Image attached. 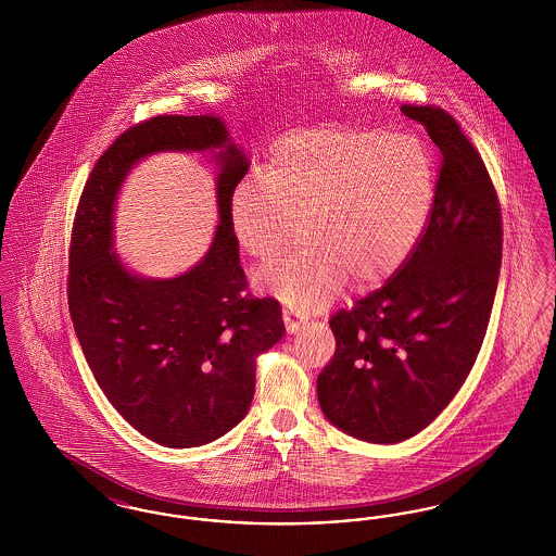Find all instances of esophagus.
Instances as JSON below:
<instances>
[{"label": "esophagus", "instance_id": "1", "mask_svg": "<svg viewBox=\"0 0 556 556\" xmlns=\"http://www.w3.org/2000/svg\"><path fill=\"white\" fill-rule=\"evenodd\" d=\"M283 320H286V329H288V333H298L302 327H304V323L302 320H298V318H293L291 315V311H283Z\"/></svg>", "mask_w": 556, "mask_h": 556}]
</instances>
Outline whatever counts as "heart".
<instances>
[{"mask_svg":"<svg viewBox=\"0 0 556 556\" xmlns=\"http://www.w3.org/2000/svg\"><path fill=\"white\" fill-rule=\"evenodd\" d=\"M435 162L424 141L379 129H313L277 141L265 179H241L229 223L254 258L279 254L300 231L308 243L258 268L256 286L298 311L344 288L388 281L424 236L435 202Z\"/></svg>","mask_w":556,"mask_h":556,"instance_id":"heart-1","label":"heart"}]
</instances>
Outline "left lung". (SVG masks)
Listing matches in <instances>:
<instances>
[{"instance_id":"8db88e82","label":"left lung","mask_w":556,"mask_h":556,"mask_svg":"<svg viewBox=\"0 0 556 556\" xmlns=\"http://www.w3.org/2000/svg\"><path fill=\"white\" fill-rule=\"evenodd\" d=\"M440 148L435 202L404 265L329 318L336 354L317 379L325 417L370 444L431 424L476 365L503 263V214L490 173L438 106L400 108Z\"/></svg>"}]
</instances>
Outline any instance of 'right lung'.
Segmentation results:
<instances>
[{"label":"right lung","instance_id":"add662e5","mask_svg":"<svg viewBox=\"0 0 556 556\" xmlns=\"http://www.w3.org/2000/svg\"><path fill=\"white\" fill-rule=\"evenodd\" d=\"M220 147L222 223L212 250L175 280H141L111 252V212L131 164L154 151ZM248 160L218 116L164 114L118 135L80 193L68 263V311L87 365L121 417L166 448H193L245 417L256 358L283 333L275 298H254L239 266L229 198Z\"/></svg>","mask_w":556,"mask_h":556}]
</instances>
